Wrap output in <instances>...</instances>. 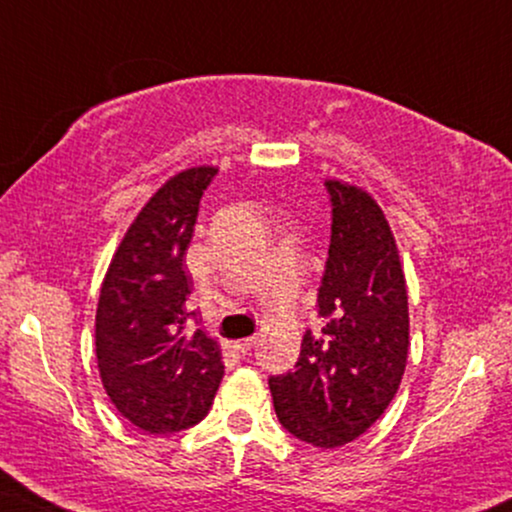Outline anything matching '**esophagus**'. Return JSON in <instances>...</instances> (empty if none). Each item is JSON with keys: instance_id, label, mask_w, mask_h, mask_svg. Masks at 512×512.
I'll list each match as a JSON object with an SVG mask.
<instances>
[{"instance_id": "esophagus-1", "label": "esophagus", "mask_w": 512, "mask_h": 512, "mask_svg": "<svg viewBox=\"0 0 512 512\" xmlns=\"http://www.w3.org/2000/svg\"><path fill=\"white\" fill-rule=\"evenodd\" d=\"M255 345H257V338H243V340H236L234 342V347L238 349V352H243V354L250 352V349L255 347Z\"/></svg>"}]
</instances>
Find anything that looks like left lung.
I'll use <instances>...</instances> for the list:
<instances>
[{
	"label": "left lung",
	"mask_w": 512,
	"mask_h": 512,
	"mask_svg": "<svg viewBox=\"0 0 512 512\" xmlns=\"http://www.w3.org/2000/svg\"><path fill=\"white\" fill-rule=\"evenodd\" d=\"M331 245L295 371L271 375L276 416L302 442L335 449L364 435L399 390L409 357V295L392 229L371 193L328 179Z\"/></svg>",
	"instance_id": "1"
}]
</instances>
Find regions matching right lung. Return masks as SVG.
I'll list each match as a JSON object with an SVG mask.
<instances>
[{
    "label": "right lung",
    "mask_w": 512,
    "mask_h": 512,
    "mask_svg": "<svg viewBox=\"0 0 512 512\" xmlns=\"http://www.w3.org/2000/svg\"><path fill=\"white\" fill-rule=\"evenodd\" d=\"M217 167L174 174L129 224L101 283L96 361L103 390L129 423L170 435L208 416L224 378L222 352L191 331L186 274L198 205Z\"/></svg>",
    "instance_id": "obj_1"
}]
</instances>
